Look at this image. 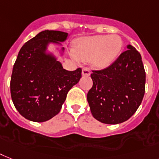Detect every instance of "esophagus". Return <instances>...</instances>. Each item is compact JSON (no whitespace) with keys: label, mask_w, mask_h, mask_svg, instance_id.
Returning <instances> with one entry per match:
<instances>
[{"label":"esophagus","mask_w":159,"mask_h":159,"mask_svg":"<svg viewBox=\"0 0 159 159\" xmlns=\"http://www.w3.org/2000/svg\"><path fill=\"white\" fill-rule=\"evenodd\" d=\"M82 75L83 76H90L91 75V70L89 68H83L82 69Z\"/></svg>","instance_id":"34e87169"}]
</instances>
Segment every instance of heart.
<instances>
[{
	"mask_svg": "<svg viewBox=\"0 0 159 159\" xmlns=\"http://www.w3.org/2000/svg\"><path fill=\"white\" fill-rule=\"evenodd\" d=\"M122 46L123 42L118 35H97L79 40L74 49V54L82 61L93 59L95 67L104 68L117 59Z\"/></svg>",
	"mask_w": 159,
	"mask_h": 159,
	"instance_id": "1",
	"label": "heart"
}]
</instances>
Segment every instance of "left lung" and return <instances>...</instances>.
<instances>
[{"label":"left lung","mask_w":159,"mask_h":159,"mask_svg":"<svg viewBox=\"0 0 159 159\" xmlns=\"http://www.w3.org/2000/svg\"><path fill=\"white\" fill-rule=\"evenodd\" d=\"M126 51L108 68L93 70V86L87 101L93 117L106 124L128 120L142 102L145 91V71L141 55L128 45Z\"/></svg>","instance_id":"obj_1"}]
</instances>
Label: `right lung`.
<instances>
[{
    "label": "right lung",
    "instance_id": "1",
    "mask_svg": "<svg viewBox=\"0 0 159 159\" xmlns=\"http://www.w3.org/2000/svg\"><path fill=\"white\" fill-rule=\"evenodd\" d=\"M68 35L42 31L19 50L11 75L10 94L15 107L26 119L42 122L55 117L68 91L82 77V68L65 70L52 54L46 53L49 44L60 45ZM61 50L64 51V47Z\"/></svg>",
    "mask_w": 159,
    "mask_h": 159
}]
</instances>
